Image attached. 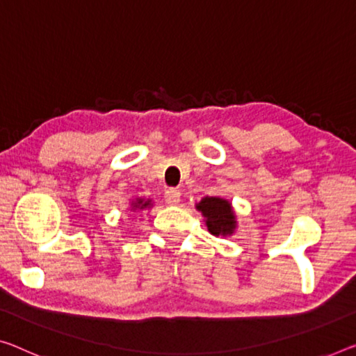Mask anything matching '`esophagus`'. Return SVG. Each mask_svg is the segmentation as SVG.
<instances>
[{
    "instance_id": "1",
    "label": "esophagus",
    "mask_w": 356,
    "mask_h": 356,
    "mask_svg": "<svg viewBox=\"0 0 356 356\" xmlns=\"http://www.w3.org/2000/svg\"><path fill=\"white\" fill-rule=\"evenodd\" d=\"M163 197H165V202H167L168 205H177L178 202L181 200V191L170 188V189L165 191V194H163Z\"/></svg>"
}]
</instances>
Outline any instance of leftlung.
<instances>
[{
  "mask_svg": "<svg viewBox=\"0 0 356 356\" xmlns=\"http://www.w3.org/2000/svg\"><path fill=\"white\" fill-rule=\"evenodd\" d=\"M195 209L202 213L205 218V226L209 232L213 235H232L235 227H237V221H235V215L232 210L231 202L221 197H204Z\"/></svg>",
  "mask_w": 356,
  "mask_h": 356,
  "instance_id": "obj_1",
  "label": "left lung"
}]
</instances>
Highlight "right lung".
<instances>
[{
    "label": "right lung",
    "mask_w": 356,
    "mask_h": 356,
    "mask_svg": "<svg viewBox=\"0 0 356 356\" xmlns=\"http://www.w3.org/2000/svg\"><path fill=\"white\" fill-rule=\"evenodd\" d=\"M151 207V200H145V199H136L135 202H132V210H146Z\"/></svg>",
    "instance_id": "1"
}]
</instances>
